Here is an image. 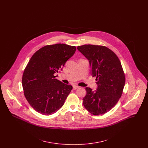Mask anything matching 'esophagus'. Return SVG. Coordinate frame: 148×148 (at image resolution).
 <instances>
[{
	"label": "esophagus",
	"instance_id": "1",
	"mask_svg": "<svg viewBox=\"0 0 148 148\" xmlns=\"http://www.w3.org/2000/svg\"><path fill=\"white\" fill-rule=\"evenodd\" d=\"M79 86H77V85H73V89L74 90H75V89H77V88H79Z\"/></svg>",
	"mask_w": 148,
	"mask_h": 148
}]
</instances>
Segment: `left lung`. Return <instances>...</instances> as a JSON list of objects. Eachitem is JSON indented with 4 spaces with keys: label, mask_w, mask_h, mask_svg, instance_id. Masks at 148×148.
I'll return each instance as SVG.
<instances>
[{
    "label": "left lung",
    "mask_w": 148,
    "mask_h": 148,
    "mask_svg": "<svg viewBox=\"0 0 148 148\" xmlns=\"http://www.w3.org/2000/svg\"><path fill=\"white\" fill-rule=\"evenodd\" d=\"M77 49L89 61L92 76L97 81V90L86 87L83 99L85 109L94 115L110 111L119 101L123 92L125 77L119 59L103 45L85 44Z\"/></svg>",
    "instance_id": "obj_1"
}]
</instances>
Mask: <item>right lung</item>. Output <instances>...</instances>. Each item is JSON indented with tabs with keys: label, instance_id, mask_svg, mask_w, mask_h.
<instances>
[{
	"label": "right lung",
	"instance_id": "obj_1",
	"mask_svg": "<svg viewBox=\"0 0 148 148\" xmlns=\"http://www.w3.org/2000/svg\"><path fill=\"white\" fill-rule=\"evenodd\" d=\"M76 51L75 46L58 43L37 50L27 64L22 77L24 94L37 112L49 115L64 105L73 89L56 79L66 62Z\"/></svg>",
	"mask_w": 148,
	"mask_h": 148
}]
</instances>
